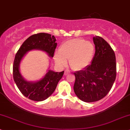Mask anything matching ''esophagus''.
<instances>
[{"label":"esophagus","instance_id":"esophagus-1","mask_svg":"<svg viewBox=\"0 0 130 130\" xmlns=\"http://www.w3.org/2000/svg\"><path fill=\"white\" fill-rule=\"evenodd\" d=\"M70 73V71L69 70H66L65 71H64V75H68V74H69Z\"/></svg>","mask_w":130,"mask_h":130}]
</instances>
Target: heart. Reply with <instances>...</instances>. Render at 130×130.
I'll return each mask as SVG.
<instances>
[{
  "instance_id": "obj_1",
  "label": "heart",
  "mask_w": 130,
  "mask_h": 130,
  "mask_svg": "<svg viewBox=\"0 0 130 130\" xmlns=\"http://www.w3.org/2000/svg\"><path fill=\"white\" fill-rule=\"evenodd\" d=\"M94 47L90 41L83 39L69 40L61 45L60 52L54 55L55 61L60 66H64L69 60L70 68L74 70L86 68L92 60Z\"/></svg>"
}]
</instances>
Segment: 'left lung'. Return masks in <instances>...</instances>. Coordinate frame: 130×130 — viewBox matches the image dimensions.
Masks as SVG:
<instances>
[{"label":"left lung","instance_id":"1","mask_svg":"<svg viewBox=\"0 0 130 130\" xmlns=\"http://www.w3.org/2000/svg\"><path fill=\"white\" fill-rule=\"evenodd\" d=\"M95 53L92 63L74 73L75 93L83 101L92 102L105 96L116 77L115 54L111 46L99 36L93 38Z\"/></svg>","mask_w":130,"mask_h":130}]
</instances>
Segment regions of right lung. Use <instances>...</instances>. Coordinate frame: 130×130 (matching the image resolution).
<instances>
[{"label":"right lung","mask_w":130,"mask_h":130,"mask_svg":"<svg viewBox=\"0 0 130 130\" xmlns=\"http://www.w3.org/2000/svg\"><path fill=\"white\" fill-rule=\"evenodd\" d=\"M54 36L47 33L34 34L24 41L15 54L13 64V78L17 87L25 96L35 101H43L54 93L58 83L61 79L64 72H55L48 70L42 79L36 82L28 81L20 72V64L22 58L29 51L40 50L49 57H54L57 43Z\"/></svg>","instance_id":"1"}]
</instances>
